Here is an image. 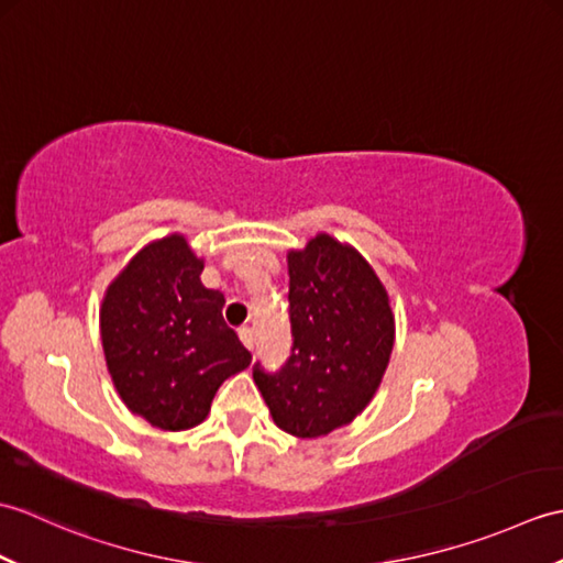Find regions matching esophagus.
Instances as JSON below:
<instances>
[{
	"label": "esophagus",
	"instance_id": "esophagus-1",
	"mask_svg": "<svg viewBox=\"0 0 563 563\" xmlns=\"http://www.w3.org/2000/svg\"><path fill=\"white\" fill-rule=\"evenodd\" d=\"M239 339H242V343L246 345L249 351H254V345H256V331L254 329L242 327V329H239Z\"/></svg>",
	"mask_w": 563,
	"mask_h": 563
}]
</instances>
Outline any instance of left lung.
<instances>
[{
    "label": "left lung",
    "instance_id": "8db88e82",
    "mask_svg": "<svg viewBox=\"0 0 563 563\" xmlns=\"http://www.w3.org/2000/svg\"><path fill=\"white\" fill-rule=\"evenodd\" d=\"M292 345L278 369L254 365L273 421L297 438L351 423L377 391L394 317L375 271L355 249L319 234L288 254Z\"/></svg>",
    "mask_w": 563,
    "mask_h": 563
}]
</instances>
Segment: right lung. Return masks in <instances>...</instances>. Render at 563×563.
I'll return each instance as SVG.
<instances>
[{"label":"right lung","instance_id":"obj_1","mask_svg":"<svg viewBox=\"0 0 563 563\" xmlns=\"http://www.w3.org/2000/svg\"><path fill=\"white\" fill-rule=\"evenodd\" d=\"M202 261L172 234L142 249L106 292V365L128 409L164 430L208 416L214 391L251 353L224 324L220 290L200 283Z\"/></svg>","mask_w":563,"mask_h":563}]
</instances>
